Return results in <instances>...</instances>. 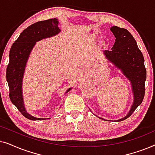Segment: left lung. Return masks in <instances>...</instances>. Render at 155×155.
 Listing matches in <instances>:
<instances>
[{"mask_svg": "<svg viewBox=\"0 0 155 155\" xmlns=\"http://www.w3.org/2000/svg\"><path fill=\"white\" fill-rule=\"evenodd\" d=\"M111 31L116 37L115 43L111 51L105 50L104 53L109 61L113 63L116 68L120 69L125 77L130 80L134 97L133 105L128 114L117 120V121H122L130 116L143 100L145 92L146 69L143 55L132 35L127 29L116 26L111 27Z\"/></svg>", "mask_w": 155, "mask_h": 155, "instance_id": "obj_1", "label": "left lung"}]
</instances>
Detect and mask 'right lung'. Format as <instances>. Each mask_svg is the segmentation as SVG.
I'll use <instances>...</instances> for the list:
<instances>
[{"instance_id":"1","label":"right lung","mask_w":155,"mask_h":155,"mask_svg":"<svg viewBox=\"0 0 155 155\" xmlns=\"http://www.w3.org/2000/svg\"><path fill=\"white\" fill-rule=\"evenodd\" d=\"M61 31L58 19L39 21L29 26L20 34L10 50L9 63L6 70V80L9 87V97L20 113L31 120H45L27 113L22 96V80L29 54L36 42L58 35ZM69 88L65 93L71 90Z\"/></svg>"}]
</instances>
